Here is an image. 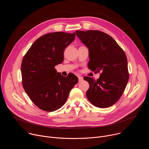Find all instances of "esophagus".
<instances>
[{
  "label": "esophagus",
  "mask_w": 149,
  "mask_h": 149,
  "mask_svg": "<svg viewBox=\"0 0 149 149\" xmlns=\"http://www.w3.org/2000/svg\"><path fill=\"white\" fill-rule=\"evenodd\" d=\"M78 80H79V81H83V77H81V76H78Z\"/></svg>",
  "instance_id": "34e87169"
}]
</instances>
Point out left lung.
<instances>
[{
  "mask_svg": "<svg viewBox=\"0 0 149 149\" xmlns=\"http://www.w3.org/2000/svg\"><path fill=\"white\" fill-rule=\"evenodd\" d=\"M75 33L88 49V68L95 72H101L97 80L84 77L90 85L87 97L95 107H109L120 98L129 81L126 55L107 33L95 30L77 31Z\"/></svg>",
  "mask_w": 149,
  "mask_h": 149,
  "instance_id": "obj_1",
  "label": "left lung"
}]
</instances>
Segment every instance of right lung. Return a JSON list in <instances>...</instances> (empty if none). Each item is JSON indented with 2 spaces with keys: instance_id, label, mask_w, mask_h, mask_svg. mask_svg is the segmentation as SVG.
I'll use <instances>...</instances> for the list:
<instances>
[{
  "instance_id": "right-lung-1",
  "label": "right lung",
  "mask_w": 149,
  "mask_h": 149,
  "mask_svg": "<svg viewBox=\"0 0 149 149\" xmlns=\"http://www.w3.org/2000/svg\"><path fill=\"white\" fill-rule=\"evenodd\" d=\"M75 33L56 32L37 39L21 64L23 87L40 109L54 111L63 105L78 79L71 73L65 77L55 67L63 61V52Z\"/></svg>"
}]
</instances>
